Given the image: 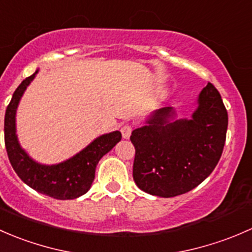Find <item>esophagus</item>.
I'll use <instances>...</instances> for the list:
<instances>
[{
  "mask_svg": "<svg viewBox=\"0 0 252 252\" xmlns=\"http://www.w3.org/2000/svg\"><path fill=\"white\" fill-rule=\"evenodd\" d=\"M131 132H132V126L124 125L123 127H121V133H123V137L125 139L129 138V136H131Z\"/></svg>",
  "mask_w": 252,
  "mask_h": 252,
  "instance_id": "1",
  "label": "esophagus"
}]
</instances>
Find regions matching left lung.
<instances>
[{
  "label": "left lung",
  "mask_w": 252,
  "mask_h": 252,
  "mask_svg": "<svg viewBox=\"0 0 252 252\" xmlns=\"http://www.w3.org/2000/svg\"><path fill=\"white\" fill-rule=\"evenodd\" d=\"M171 107L154 111L132 131L133 180L152 195L172 198L198 187L216 167L225 142L228 114L221 94L207 84L190 120H175Z\"/></svg>",
  "instance_id": "8db88e82"
}]
</instances>
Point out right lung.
<instances>
[{
	"mask_svg": "<svg viewBox=\"0 0 252 252\" xmlns=\"http://www.w3.org/2000/svg\"><path fill=\"white\" fill-rule=\"evenodd\" d=\"M38 70L18 86L4 115V144L10 165L20 180L30 188L51 198L70 200L87 193L94 180L97 164L103 155L121 141V132L114 131L95 138L85 149L57 165H42L31 159L20 147L15 129V114L20 98Z\"/></svg>",
	"mask_w": 252,
	"mask_h": 252,
	"instance_id": "obj_1",
	"label": "right lung"
}]
</instances>
